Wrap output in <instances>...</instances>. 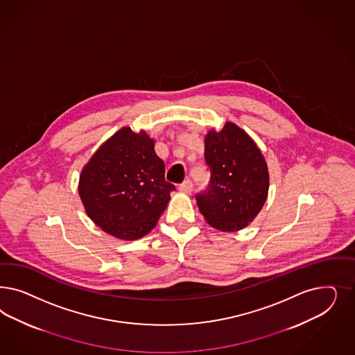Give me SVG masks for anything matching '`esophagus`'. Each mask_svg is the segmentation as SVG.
Returning a JSON list of instances; mask_svg holds the SVG:
<instances>
[{
    "instance_id": "obj_1",
    "label": "esophagus",
    "mask_w": 355,
    "mask_h": 355,
    "mask_svg": "<svg viewBox=\"0 0 355 355\" xmlns=\"http://www.w3.org/2000/svg\"><path fill=\"white\" fill-rule=\"evenodd\" d=\"M192 188H193V184H192V182H191L189 179L184 180L183 183L179 185V189H180L183 193H191V192H192Z\"/></svg>"
}]
</instances>
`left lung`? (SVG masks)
Returning <instances> with one entry per match:
<instances>
[{
  "instance_id": "obj_1",
  "label": "left lung",
  "mask_w": 355,
  "mask_h": 355,
  "mask_svg": "<svg viewBox=\"0 0 355 355\" xmlns=\"http://www.w3.org/2000/svg\"><path fill=\"white\" fill-rule=\"evenodd\" d=\"M205 162L210 170L207 189L196 200L206 222L220 231L247 227L263 209L269 172L254 141L234 123L205 136Z\"/></svg>"
}]
</instances>
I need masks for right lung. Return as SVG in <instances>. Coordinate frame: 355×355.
Wrapping results in <instances>:
<instances>
[{
  "instance_id": "obj_1",
  "label": "right lung",
  "mask_w": 355,
  "mask_h": 355,
  "mask_svg": "<svg viewBox=\"0 0 355 355\" xmlns=\"http://www.w3.org/2000/svg\"><path fill=\"white\" fill-rule=\"evenodd\" d=\"M175 185L154 139L124 126L108 138L80 172L78 192L87 216L123 241L145 236L167 207Z\"/></svg>"
}]
</instances>
